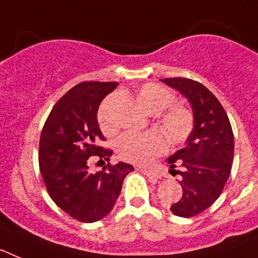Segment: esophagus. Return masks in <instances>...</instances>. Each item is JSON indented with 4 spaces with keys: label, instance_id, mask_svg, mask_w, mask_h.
Instances as JSON below:
<instances>
[{
    "label": "esophagus",
    "instance_id": "obj_1",
    "mask_svg": "<svg viewBox=\"0 0 258 258\" xmlns=\"http://www.w3.org/2000/svg\"><path fill=\"white\" fill-rule=\"evenodd\" d=\"M140 169L142 170L145 174H147L149 177H152V178H161V173L157 172V170L152 169V168H147V166H140Z\"/></svg>",
    "mask_w": 258,
    "mask_h": 258
}]
</instances>
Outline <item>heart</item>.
Segmentation results:
<instances>
[{"instance_id":"heart-1","label":"heart","mask_w":258,"mask_h":258,"mask_svg":"<svg viewBox=\"0 0 258 258\" xmlns=\"http://www.w3.org/2000/svg\"><path fill=\"white\" fill-rule=\"evenodd\" d=\"M137 99L147 112L158 113L162 111L157 115V125L165 133L170 143L181 145L192 133V112L182 104H173L175 95L165 86L155 83L145 84L137 93ZM98 120L102 129L109 132V126L104 120V106H102L98 112ZM165 136L156 129L145 133H126L117 140L116 151L120 159L129 163H149L155 156L165 151Z\"/></svg>"}]
</instances>
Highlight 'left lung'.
I'll return each mask as SVG.
<instances>
[{
	"label": "left lung",
	"instance_id": "1",
	"mask_svg": "<svg viewBox=\"0 0 258 258\" xmlns=\"http://www.w3.org/2000/svg\"><path fill=\"white\" fill-rule=\"evenodd\" d=\"M161 81L187 98L192 108V133L183 149L166 161L170 173L182 177V198L173 203L170 211L179 217H194L218 199L229 179L234 159V134L222 104L203 84L184 77ZM177 163L181 171L174 169Z\"/></svg>",
	"mask_w": 258,
	"mask_h": 258
}]
</instances>
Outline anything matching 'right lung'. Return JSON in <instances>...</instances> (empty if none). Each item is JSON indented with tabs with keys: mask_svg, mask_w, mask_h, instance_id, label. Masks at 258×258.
<instances>
[{
	"mask_svg": "<svg viewBox=\"0 0 258 258\" xmlns=\"http://www.w3.org/2000/svg\"><path fill=\"white\" fill-rule=\"evenodd\" d=\"M117 83L85 81L68 90L52 107L40 137L38 164L50 198L81 222H95L112 211L122 181L133 165L107 164L103 170L89 172V157L109 161L112 150L103 141L97 121L98 107Z\"/></svg>",
	"mask_w": 258,
	"mask_h": 258,
	"instance_id": "add662e5",
	"label": "right lung"
}]
</instances>
